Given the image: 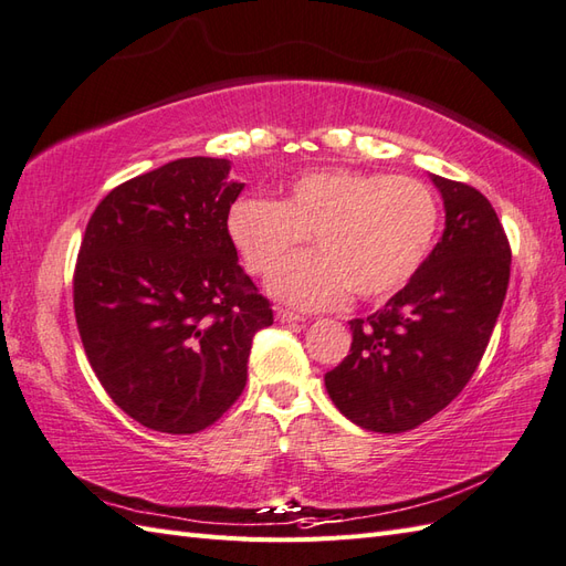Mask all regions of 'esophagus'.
I'll list each match as a JSON object with an SVG mask.
<instances>
[{
    "label": "esophagus",
    "instance_id": "obj_1",
    "mask_svg": "<svg viewBox=\"0 0 566 566\" xmlns=\"http://www.w3.org/2000/svg\"><path fill=\"white\" fill-rule=\"evenodd\" d=\"M274 315H277V321L280 323H304V315H298V313H294V311H289V308H274Z\"/></svg>",
    "mask_w": 566,
    "mask_h": 566
}]
</instances>
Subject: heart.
Here are the masks:
<instances>
[{"mask_svg": "<svg viewBox=\"0 0 566 566\" xmlns=\"http://www.w3.org/2000/svg\"><path fill=\"white\" fill-rule=\"evenodd\" d=\"M439 231V200L422 180L321 168L289 182L280 202L239 197L227 233L251 274H268L308 234L316 251L270 274V292L298 308L349 296L378 301L415 277Z\"/></svg>", "mask_w": 566, "mask_h": 566, "instance_id": "heart-1", "label": "heart"}]
</instances>
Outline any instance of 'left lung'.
Segmentation results:
<instances>
[{"mask_svg": "<svg viewBox=\"0 0 566 566\" xmlns=\"http://www.w3.org/2000/svg\"><path fill=\"white\" fill-rule=\"evenodd\" d=\"M431 180L446 209L441 241L384 308L349 321V354L325 374L337 410L378 433L415 429L458 398L509 286L511 248L488 197L465 182Z\"/></svg>", "mask_w": 566, "mask_h": 566, "instance_id": "left-lung-1", "label": "left lung"}]
</instances>
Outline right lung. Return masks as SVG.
Wrapping results in <instances>:
<instances>
[{
	"label": "right lung",
	"mask_w": 566,
	"mask_h": 566,
	"mask_svg": "<svg viewBox=\"0 0 566 566\" xmlns=\"http://www.w3.org/2000/svg\"><path fill=\"white\" fill-rule=\"evenodd\" d=\"M227 159L170 161L103 197L74 270V315L101 386L142 427L197 433L239 400L270 301L239 265Z\"/></svg>",
	"instance_id": "right-lung-1"
}]
</instances>
